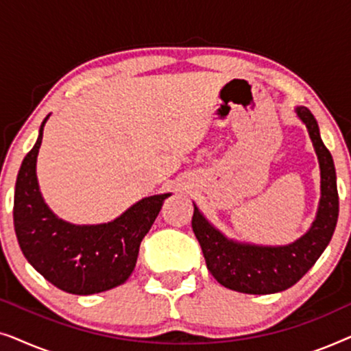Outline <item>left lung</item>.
<instances>
[{"instance_id":"left-lung-1","label":"left lung","mask_w":351,"mask_h":351,"mask_svg":"<svg viewBox=\"0 0 351 351\" xmlns=\"http://www.w3.org/2000/svg\"><path fill=\"white\" fill-rule=\"evenodd\" d=\"M308 129L321 169L319 209L311 228L287 246H254L227 239L195 206L191 228L199 241L208 270L220 285L244 294H273L294 286L318 261L332 238L339 217L337 177L330 152L321 141L318 123L308 108L297 107Z\"/></svg>"}]
</instances>
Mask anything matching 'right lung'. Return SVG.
Here are the masks:
<instances>
[{
  "instance_id": "obj_1",
  "label": "right lung",
  "mask_w": 351,
  "mask_h": 351,
  "mask_svg": "<svg viewBox=\"0 0 351 351\" xmlns=\"http://www.w3.org/2000/svg\"><path fill=\"white\" fill-rule=\"evenodd\" d=\"M46 119L16 182L14 228L19 246L38 273L69 294L113 289L131 276L142 239L171 195L143 198L121 217L102 225H71L57 219L43 201L36 180V156Z\"/></svg>"
}]
</instances>
